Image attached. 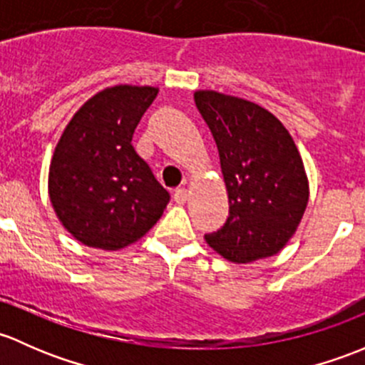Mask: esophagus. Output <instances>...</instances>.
Wrapping results in <instances>:
<instances>
[{
	"label": "esophagus",
	"instance_id": "obj_1",
	"mask_svg": "<svg viewBox=\"0 0 365 365\" xmlns=\"http://www.w3.org/2000/svg\"><path fill=\"white\" fill-rule=\"evenodd\" d=\"M187 200V190L186 187H179V190L174 191V202L179 205H184Z\"/></svg>",
	"mask_w": 365,
	"mask_h": 365
}]
</instances>
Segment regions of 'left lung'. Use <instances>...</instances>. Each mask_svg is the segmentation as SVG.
Listing matches in <instances>:
<instances>
[{"label": "left lung", "instance_id": "obj_1", "mask_svg": "<svg viewBox=\"0 0 365 365\" xmlns=\"http://www.w3.org/2000/svg\"><path fill=\"white\" fill-rule=\"evenodd\" d=\"M228 193V220L205 242L232 264L279 253L309 202L302 156L283 123L260 105L212 89L193 93Z\"/></svg>", "mask_w": 365, "mask_h": 365}]
</instances>
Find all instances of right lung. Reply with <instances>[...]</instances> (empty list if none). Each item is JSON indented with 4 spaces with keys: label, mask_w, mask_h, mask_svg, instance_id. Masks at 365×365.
<instances>
[{
    "label": "right lung",
    "mask_w": 365,
    "mask_h": 365,
    "mask_svg": "<svg viewBox=\"0 0 365 365\" xmlns=\"http://www.w3.org/2000/svg\"><path fill=\"white\" fill-rule=\"evenodd\" d=\"M160 89L119 84L91 96L63 130L48 198L63 227L84 246L118 251L144 237L170 202L131 145Z\"/></svg>",
    "instance_id": "add662e5"
}]
</instances>
